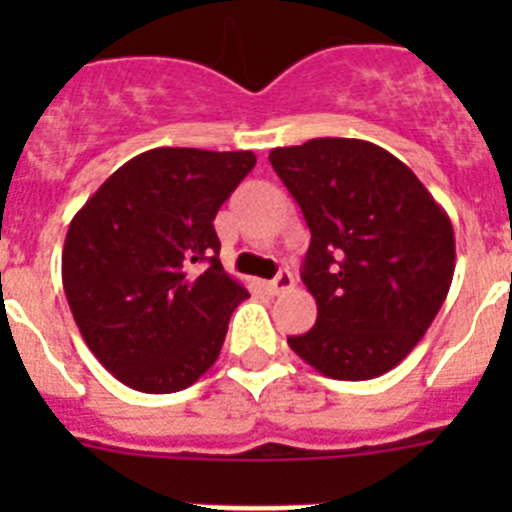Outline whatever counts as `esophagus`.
Returning a JSON list of instances; mask_svg holds the SVG:
<instances>
[{
  "label": "esophagus",
  "instance_id": "34e87169",
  "mask_svg": "<svg viewBox=\"0 0 512 512\" xmlns=\"http://www.w3.org/2000/svg\"><path fill=\"white\" fill-rule=\"evenodd\" d=\"M292 284H295V277H292V274H289L287 269H282L277 274V277L271 279V282H266V289H269L271 295H279V292L289 289V287H292Z\"/></svg>",
  "mask_w": 512,
  "mask_h": 512
}]
</instances>
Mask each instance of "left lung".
Segmentation results:
<instances>
[{"mask_svg":"<svg viewBox=\"0 0 512 512\" xmlns=\"http://www.w3.org/2000/svg\"><path fill=\"white\" fill-rule=\"evenodd\" d=\"M310 228L302 282L318 320L289 348L343 382L390 372L431 328L454 279L449 215L390 151L356 138L274 148Z\"/></svg>","mask_w":512,"mask_h":512,"instance_id":"obj_1","label":"left lung"}]
</instances>
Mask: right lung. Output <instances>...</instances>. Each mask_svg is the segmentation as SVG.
<instances>
[{"label":"right lung","instance_id":"add662e5","mask_svg":"<svg viewBox=\"0 0 512 512\" xmlns=\"http://www.w3.org/2000/svg\"><path fill=\"white\" fill-rule=\"evenodd\" d=\"M251 151L153 148L122 164L74 215L61 277L81 338L122 384L187 390L220 356L248 297L220 264L217 210Z\"/></svg>","mask_w":512,"mask_h":512}]
</instances>
